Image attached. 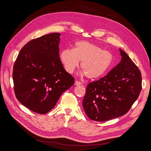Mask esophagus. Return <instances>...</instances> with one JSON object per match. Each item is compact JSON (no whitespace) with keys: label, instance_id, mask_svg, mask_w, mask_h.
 I'll use <instances>...</instances> for the list:
<instances>
[{"label":"esophagus","instance_id":"obj_1","mask_svg":"<svg viewBox=\"0 0 151 151\" xmlns=\"http://www.w3.org/2000/svg\"><path fill=\"white\" fill-rule=\"evenodd\" d=\"M82 84V83L81 82H80V81H75V85H81Z\"/></svg>","mask_w":151,"mask_h":151}]
</instances>
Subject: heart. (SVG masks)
Instances as JSON below:
<instances>
[{"label":"heart","instance_id":"b5f03b06","mask_svg":"<svg viewBox=\"0 0 151 151\" xmlns=\"http://www.w3.org/2000/svg\"><path fill=\"white\" fill-rule=\"evenodd\" d=\"M60 58L64 69L70 74L73 73L82 61V74L90 79H96L104 76L109 70L113 56L96 44L81 40L76 43L74 48L62 50Z\"/></svg>","mask_w":151,"mask_h":151}]
</instances>
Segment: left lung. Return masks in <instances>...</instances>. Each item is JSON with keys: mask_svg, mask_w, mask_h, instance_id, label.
<instances>
[{"mask_svg": "<svg viewBox=\"0 0 151 151\" xmlns=\"http://www.w3.org/2000/svg\"><path fill=\"white\" fill-rule=\"evenodd\" d=\"M119 50L121 61L106 76L87 85L82 105L91 120L104 122L123 116L140 94L141 72L128 55Z\"/></svg>", "mask_w": 151, "mask_h": 151, "instance_id": "1", "label": "left lung"}]
</instances>
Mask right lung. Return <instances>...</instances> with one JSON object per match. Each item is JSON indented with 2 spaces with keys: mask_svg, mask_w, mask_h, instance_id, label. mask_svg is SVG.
Instances as JSON below:
<instances>
[{
  "mask_svg": "<svg viewBox=\"0 0 151 151\" xmlns=\"http://www.w3.org/2000/svg\"><path fill=\"white\" fill-rule=\"evenodd\" d=\"M60 35L55 32L30 40L21 48L14 64L15 96L34 112H48L62 93L74 83V78L64 69L60 58Z\"/></svg>",
  "mask_w": 151,
  "mask_h": 151,
  "instance_id": "right-lung-1",
  "label": "right lung"
}]
</instances>
